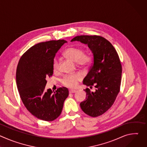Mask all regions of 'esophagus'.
I'll list each match as a JSON object with an SVG mask.
<instances>
[{
  "label": "esophagus",
  "mask_w": 147,
  "mask_h": 147,
  "mask_svg": "<svg viewBox=\"0 0 147 147\" xmlns=\"http://www.w3.org/2000/svg\"><path fill=\"white\" fill-rule=\"evenodd\" d=\"M69 92H70V94H73V93L76 92V90H71L69 91Z\"/></svg>",
  "instance_id": "1"
}]
</instances>
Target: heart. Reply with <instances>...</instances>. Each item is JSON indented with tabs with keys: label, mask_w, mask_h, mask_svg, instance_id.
Segmentation results:
<instances>
[{
	"label": "heart",
	"mask_w": 147,
	"mask_h": 147,
	"mask_svg": "<svg viewBox=\"0 0 147 147\" xmlns=\"http://www.w3.org/2000/svg\"><path fill=\"white\" fill-rule=\"evenodd\" d=\"M64 55L71 60L77 62L80 66H87L92 61V56L89 52H83V49L80 47H71L64 52ZM52 68L55 72L59 70V61L57 57H55L52 62ZM82 79V75L80 73L71 75H67L61 80L62 84L69 88H75L79 81Z\"/></svg>",
	"instance_id": "1"
}]
</instances>
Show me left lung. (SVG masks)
<instances>
[{
	"mask_svg": "<svg viewBox=\"0 0 147 147\" xmlns=\"http://www.w3.org/2000/svg\"><path fill=\"white\" fill-rule=\"evenodd\" d=\"M87 44L93 53V63L83 80L87 88L86 99L80 103L82 111L91 117L105 113L113 104L120 91L122 68L119 55L109 41L98 35H80L71 39Z\"/></svg>",
	"mask_w": 147,
	"mask_h": 147,
	"instance_id": "left-lung-1",
	"label": "left lung"
}]
</instances>
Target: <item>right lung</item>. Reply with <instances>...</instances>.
<instances>
[{
  "mask_svg": "<svg viewBox=\"0 0 147 147\" xmlns=\"http://www.w3.org/2000/svg\"><path fill=\"white\" fill-rule=\"evenodd\" d=\"M67 41L61 39L38 43L21 57L17 67L16 83L18 92L27 109L34 116L51 121L61 113L69 90L61 87L53 92L46 90L47 78L52 76L55 55Z\"/></svg>",
  "mask_w": 147,
  "mask_h": 147,
  "instance_id": "add662e5",
  "label": "right lung"
}]
</instances>
